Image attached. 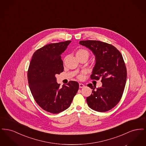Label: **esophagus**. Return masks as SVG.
<instances>
[{"instance_id": "34e87169", "label": "esophagus", "mask_w": 146, "mask_h": 146, "mask_svg": "<svg viewBox=\"0 0 146 146\" xmlns=\"http://www.w3.org/2000/svg\"><path fill=\"white\" fill-rule=\"evenodd\" d=\"M84 86H85V85H84L83 84L79 83V88H84Z\"/></svg>"}]
</instances>
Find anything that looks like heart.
Returning <instances> with one entry per match:
<instances>
[{
    "label": "heart",
    "mask_w": 146,
    "mask_h": 146,
    "mask_svg": "<svg viewBox=\"0 0 146 146\" xmlns=\"http://www.w3.org/2000/svg\"><path fill=\"white\" fill-rule=\"evenodd\" d=\"M80 55H86L88 57L89 56V52L88 51L84 50V49H80L77 51L76 52V56ZM81 76H80L79 77H81Z\"/></svg>",
    "instance_id": "1"
}]
</instances>
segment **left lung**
<instances>
[{
	"mask_svg": "<svg viewBox=\"0 0 146 146\" xmlns=\"http://www.w3.org/2000/svg\"><path fill=\"white\" fill-rule=\"evenodd\" d=\"M79 44L90 49L95 56L96 63L91 79L99 80L102 85L93 90L86 102L92 110L100 112L111 110L120 101L125 88L127 72L120 51L110 44L98 40H82Z\"/></svg>",
	"mask_w": 146,
	"mask_h": 146,
	"instance_id": "obj_1",
	"label": "left lung"
}]
</instances>
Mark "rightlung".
<instances>
[{
	"instance_id": "1",
	"label": "right lung",
	"mask_w": 146,
	"mask_h": 146,
	"mask_svg": "<svg viewBox=\"0 0 146 146\" xmlns=\"http://www.w3.org/2000/svg\"><path fill=\"white\" fill-rule=\"evenodd\" d=\"M71 41L51 43L37 50L29 64L28 84L34 99L42 109L57 114L67 109L76 95L79 84L70 81L63 85L56 82V74L63 71L61 55Z\"/></svg>"
}]
</instances>
